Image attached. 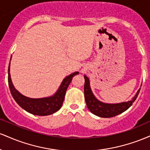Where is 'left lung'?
I'll return each instance as SVG.
<instances>
[{"mask_svg":"<svg viewBox=\"0 0 150 150\" xmlns=\"http://www.w3.org/2000/svg\"><path fill=\"white\" fill-rule=\"evenodd\" d=\"M84 77L85 80L84 92H85V99L87 108L93 114L101 118H111L124 112L132 106V103L137 99L140 90V89H139L131 100L128 101H124L118 104L104 103L97 99L94 95L90 87L89 80L87 75H84Z\"/></svg>","mask_w":150,"mask_h":150,"instance_id":"obj_1","label":"left lung"}]
</instances>
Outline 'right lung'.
Wrapping results in <instances>:
<instances>
[{
	"label": "right lung",
	"instance_id": "add662e5",
	"mask_svg": "<svg viewBox=\"0 0 150 150\" xmlns=\"http://www.w3.org/2000/svg\"><path fill=\"white\" fill-rule=\"evenodd\" d=\"M10 61L8 67V85L13 99L24 110L37 116H48L58 111L61 108L64 101L65 92L72 81V79L75 75L79 74V72H75L65 77L62 81L58 90L53 95L47 97L33 99L24 96L15 88L10 77Z\"/></svg>",
	"mask_w": 150,
	"mask_h": 150
}]
</instances>
